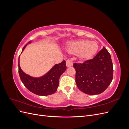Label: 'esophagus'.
<instances>
[{"label":"esophagus","mask_w":129,"mask_h":129,"mask_svg":"<svg viewBox=\"0 0 129 129\" xmlns=\"http://www.w3.org/2000/svg\"><path fill=\"white\" fill-rule=\"evenodd\" d=\"M73 62H72L71 60H67L66 61V66H67V67H72V66H73Z\"/></svg>","instance_id":"1"}]
</instances>
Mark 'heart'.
Here are the masks:
<instances>
[{"mask_svg": "<svg viewBox=\"0 0 129 129\" xmlns=\"http://www.w3.org/2000/svg\"><path fill=\"white\" fill-rule=\"evenodd\" d=\"M99 49L97 43L87 40L70 41L66 45L67 52L72 54H76L80 60L86 61L91 59Z\"/></svg>", "mask_w": 129, "mask_h": 129, "instance_id": "1", "label": "heart"}]
</instances>
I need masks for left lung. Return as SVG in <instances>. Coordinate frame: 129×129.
I'll use <instances>...</instances> for the list:
<instances>
[{
	"instance_id": "1",
	"label": "left lung",
	"mask_w": 129,
	"mask_h": 129,
	"mask_svg": "<svg viewBox=\"0 0 129 129\" xmlns=\"http://www.w3.org/2000/svg\"><path fill=\"white\" fill-rule=\"evenodd\" d=\"M76 71L77 87L90 95L105 91L113 78V65L110 54L104 47L92 59L73 65Z\"/></svg>"
}]
</instances>
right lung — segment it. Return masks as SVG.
Masks as SVG:
<instances>
[{
  "instance_id": "right-lung-1",
  "label": "right lung",
  "mask_w": 129,
  "mask_h": 129,
  "mask_svg": "<svg viewBox=\"0 0 129 129\" xmlns=\"http://www.w3.org/2000/svg\"><path fill=\"white\" fill-rule=\"evenodd\" d=\"M32 43L30 41L22 48L24 51L27 45ZM19 57L18 60L19 74L20 79L26 88L37 95L47 96L55 93L58 86L60 76L66 70V61L64 60L61 63L56 64L46 73L40 77H35L31 76L22 71L19 63Z\"/></svg>"
}]
</instances>
